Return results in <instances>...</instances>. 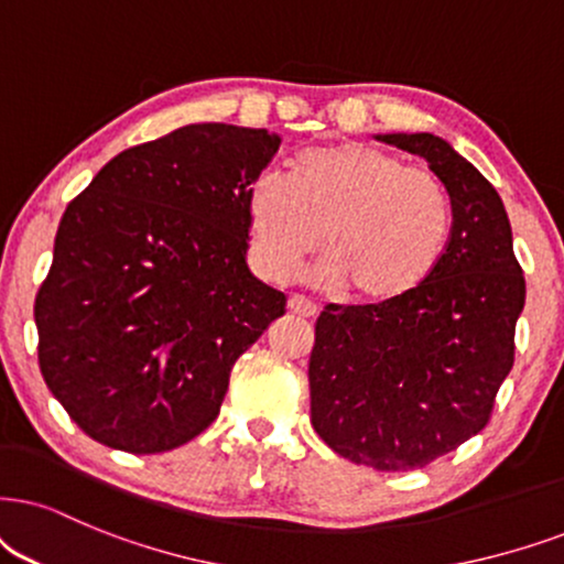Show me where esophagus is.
Listing matches in <instances>:
<instances>
[{
  "instance_id": "obj_1",
  "label": "esophagus",
  "mask_w": 564,
  "mask_h": 564,
  "mask_svg": "<svg viewBox=\"0 0 564 564\" xmlns=\"http://www.w3.org/2000/svg\"><path fill=\"white\" fill-rule=\"evenodd\" d=\"M289 310L294 312L296 317H317V312H319V306L315 304V302H310V299H304V296H299V294H294L289 299Z\"/></svg>"
}]
</instances>
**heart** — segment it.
<instances>
[{
    "label": "heart",
    "instance_id": "b5f03b06",
    "mask_svg": "<svg viewBox=\"0 0 564 564\" xmlns=\"http://www.w3.org/2000/svg\"><path fill=\"white\" fill-rule=\"evenodd\" d=\"M249 258L260 275L286 281L323 249L317 278L356 304H395L434 273L453 229V203L430 169L401 155L333 142L302 151L286 182L260 176L245 203Z\"/></svg>",
    "mask_w": 564,
    "mask_h": 564
}]
</instances>
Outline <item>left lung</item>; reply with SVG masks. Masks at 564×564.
Instances as JSON below:
<instances>
[{
  "instance_id": "left-lung-1",
  "label": "left lung",
  "mask_w": 564,
  "mask_h": 564,
  "mask_svg": "<svg viewBox=\"0 0 564 564\" xmlns=\"http://www.w3.org/2000/svg\"><path fill=\"white\" fill-rule=\"evenodd\" d=\"M380 140L426 159L453 203L434 273L395 304H327L310 356V416L330 451L377 471L426 468L489 424L516 361L525 278L497 189L434 134Z\"/></svg>"
}]
</instances>
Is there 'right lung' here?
Instances as JSON below:
<instances>
[{"label": "right lung", "mask_w": 564, "mask_h": 564, "mask_svg": "<svg viewBox=\"0 0 564 564\" xmlns=\"http://www.w3.org/2000/svg\"><path fill=\"white\" fill-rule=\"evenodd\" d=\"M281 140L187 124L119 153L67 205L35 294L39 367L80 430L166 453L216 422L286 296L249 273L247 192Z\"/></svg>", "instance_id": "obj_1"}]
</instances>
